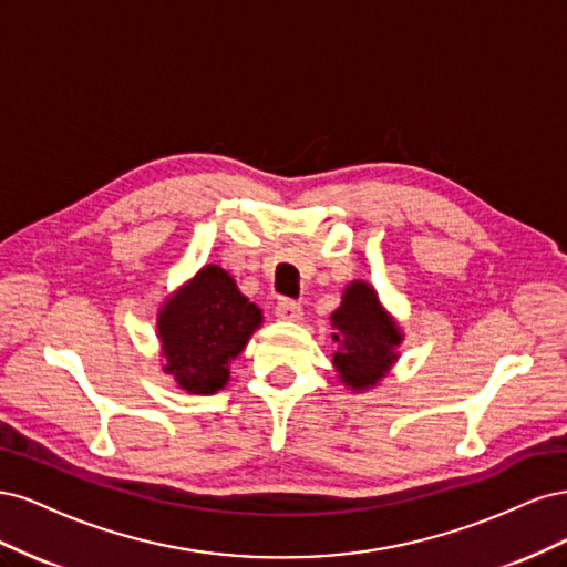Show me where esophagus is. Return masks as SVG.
<instances>
[{
  "mask_svg": "<svg viewBox=\"0 0 567 567\" xmlns=\"http://www.w3.org/2000/svg\"><path fill=\"white\" fill-rule=\"evenodd\" d=\"M274 315H277V319H281V321H300L302 307L296 300L284 298L281 302H277V307H274Z\"/></svg>",
  "mask_w": 567,
  "mask_h": 567,
  "instance_id": "esophagus-1",
  "label": "esophagus"
}]
</instances>
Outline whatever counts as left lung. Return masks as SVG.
Listing matches in <instances>:
<instances>
[{
  "label": "left lung",
  "mask_w": 567,
  "mask_h": 567,
  "mask_svg": "<svg viewBox=\"0 0 567 567\" xmlns=\"http://www.w3.org/2000/svg\"><path fill=\"white\" fill-rule=\"evenodd\" d=\"M331 326L338 342L333 364L342 383L352 390L379 383L398 359L394 348L402 336L383 312L375 290L364 281L348 286L340 307L331 315Z\"/></svg>",
  "instance_id": "1"
}]
</instances>
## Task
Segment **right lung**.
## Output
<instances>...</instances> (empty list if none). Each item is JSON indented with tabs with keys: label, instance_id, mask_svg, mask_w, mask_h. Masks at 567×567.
Here are the masks:
<instances>
[{
	"label": "right lung",
	"instance_id": "1",
	"mask_svg": "<svg viewBox=\"0 0 567 567\" xmlns=\"http://www.w3.org/2000/svg\"><path fill=\"white\" fill-rule=\"evenodd\" d=\"M260 321V307L238 293L225 269L208 265L163 307V369L182 390L213 394L229 381V359L246 348Z\"/></svg>",
	"mask_w": 567,
	"mask_h": 567
}]
</instances>
